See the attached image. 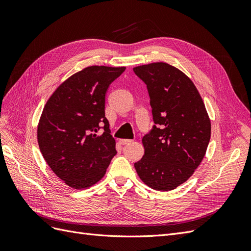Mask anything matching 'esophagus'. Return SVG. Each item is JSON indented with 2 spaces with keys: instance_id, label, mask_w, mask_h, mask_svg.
Here are the masks:
<instances>
[{
  "instance_id": "obj_1",
  "label": "esophagus",
  "mask_w": 251,
  "mask_h": 251,
  "mask_svg": "<svg viewBox=\"0 0 251 251\" xmlns=\"http://www.w3.org/2000/svg\"><path fill=\"white\" fill-rule=\"evenodd\" d=\"M119 142H120V144H123V146H127V144L133 143L132 140H128V139H121Z\"/></svg>"
}]
</instances>
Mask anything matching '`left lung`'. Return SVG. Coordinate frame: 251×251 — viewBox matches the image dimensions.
<instances>
[{
  "label": "left lung",
  "mask_w": 251,
  "mask_h": 251,
  "mask_svg": "<svg viewBox=\"0 0 251 251\" xmlns=\"http://www.w3.org/2000/svg\"><path fill=\"white\" fill-rule=\"evenodd\" d=\"M133 71L147 85L155 124L143 136L144 155L134 166L151 188L172 191L201 163L210 139V120L194 82L177 68L153 63Z\"/></svg>",
  "instance_id": "1"
}]
</instances>
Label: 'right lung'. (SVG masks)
I'll list each match as a JSON object with an SVG mask.
<instances>
[{
	"mask_svg": "<svg viewBox=\"0 0 251 251\" xmlns=\"http://www.w3.org/2000/svg\"><path fill=\"white\" fill-rule=\"evenodd\" d=\"M125 70L85 68L64 81L45 105L37 142L50 169L70 187L82 189L97 183L117 153L104 102L109 86ZM100 128L104 133L97 135Z\"/></svg>",
	"mask_w": 251,
	"mask_h": 251,
	"instance_id": "obj_1",
	"label": "right lung"
}]
</instances>
